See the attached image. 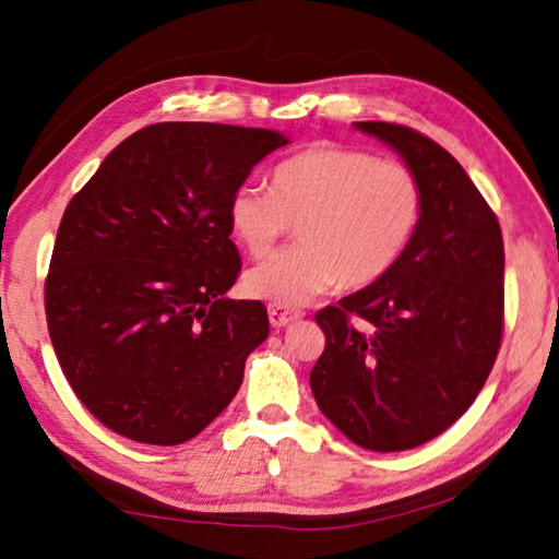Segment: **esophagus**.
<instances>
[{
	"mask_svg": "<svg viewBox=\"0 0 559 559\" xmlns=\"http://www.w3.org/2000/svg\"><path fill=\"white\" fill-rule=\"evenodd\" d=\"M302 314L298 310H288V307L269 305V322L271 326H288L290 322H298Z\"/></svg>",
	"mask_w": 559,
	"mask_h": 559,
	"instance_id": "34e87169",
	"label": "esophagus"
}]
</instances>
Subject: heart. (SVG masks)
<instances>
[{
    "mask_svg": "<svg viewBox=\"0 0 559 559\" xmlns=\"http://www.w3.org/2000/svg\"><path fill=\"white\" fill-rule=\"evenodd\" d=\"M420 218V187L399 160L322 144L283 160L271 189L242 185L228 201L230 233L249 257L271 252L293 223L298 242L249 269L245 290L278 307L334 288L372 286L396 264Z\"/></svg>",
    "mask_w": 559,
    "mask_h": 559,
    "instance_id": "heart-1",
    "label": "heart"
}]
</instances>
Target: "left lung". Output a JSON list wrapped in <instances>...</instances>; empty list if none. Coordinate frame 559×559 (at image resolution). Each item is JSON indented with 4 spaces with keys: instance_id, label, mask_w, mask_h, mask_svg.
Here are the masks:
<instances>
[{
    "instance_id": "8db88e82",
    "label": "left lung",
    "mask_w": 559,
    "mask_h": 559,
    "mask_svg": "<svg viewBox=\"0 0 559 559\" xmlns=\"http://www.w3.org/2000/svg\"><path fill=\"white\" fill-rule=\"evenodd\" d=\"M355 129L408 165L420 218L382 278L317 312L326 348L310 386L350 442L403 451L454 425L492 370L504 329V242L488 201L449 151L403 124Z\"/></svg>"
}]
</instances>
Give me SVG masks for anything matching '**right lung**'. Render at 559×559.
<instances>
[{
  "label": "right lung",
  "mask_w": 559,
  "mask_h": 559,
  "mask_svg": "<svg viewBox=\"0 0 559 559\" xmlns=\"http://www.w3.org/2000/svg\"><path fill=\"white\" fill-rule=\"evenodd\" d=\"M288 139L160 122L127 136L59 223L45 281L57 360L112 432L173 447L228 408L269 336L266 307L230 300L240 254L228 201Z\"/></svg>",
  "instance_id": "right-lung-1"
}]
</instances>
